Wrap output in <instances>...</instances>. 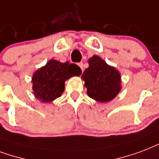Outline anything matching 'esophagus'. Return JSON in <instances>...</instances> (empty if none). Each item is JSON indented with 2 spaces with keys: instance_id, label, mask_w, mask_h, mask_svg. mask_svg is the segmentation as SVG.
Here are the masks:
<instances>
[{
  "instance_id": "esophagus-1",
  "label": "esophagus",
  "mask_w": 159,
  "mask_h": 159,
  "mask_svg": "<svg viewBox=\"0 0 159 159\" xmlns=\"http://www.w3.org/2000/svg\"><path fill=\"white\" fill-rule=\"evenodd\" d=\"M78 66H79L80 67H81V69L83 71V63H82V62H79V63H78Z\"/></svg>"
}]
</instances>
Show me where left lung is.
Wrapping results in <instances>:
<instances>
[{
  "label": "left lung",
  "mask_w": 159,
  "mask_h": 159,
  "mask_svg": "<svg viewBox=\"0 0 159 159\" xmlns=\"http://www.w3.org/2000/svg\"><path fill=\"white\" fill-rule=\"evenodd\" d=\"M88 62L89 67L82 76L88 88V95L101 102L112 100L121 90L119 72L98 56H93Z\"/></svg>",
  "instance_id": "left-lung-1"
}]
</instances>
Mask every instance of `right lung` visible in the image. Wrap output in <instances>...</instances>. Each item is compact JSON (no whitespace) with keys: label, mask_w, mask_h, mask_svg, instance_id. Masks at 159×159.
Wrapping results in <instances>:
<instances>
[{"label":"right lung","mask_w":159,"mask_h":159,"mask_svg":"<svg viewBox=\"0 0 159 159\" xmlns=\"http://www.w3.org/2000/svg\"><path fill=\"white\" fill-rule=\"evenodd\" d=\"M82 70L76 64L49 61L32 77L34 95L42 102H50L61 96L66 79L72 76H80Z\"/></svg>","instance_id":"obj_1"}]
</instances>
